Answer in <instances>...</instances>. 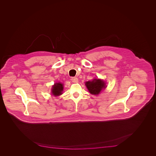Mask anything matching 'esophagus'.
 <instances>
[{
  "label": "esophagus",
  "instance_id": "obj_1",
  "mask_svg": "<svg viewBox=\"0 0 156 156\" xmlns=\"http://www.w3.org/2000/svg\"><path fill=\"white\" fill-rule=\"evenodd\" d=\"M71 80L73 82L76 83L78 82V78L76 77H72L71 78Z\"/></svg>",
  "mask_w": 156,
  "mask_h": 156
}]
</instances>
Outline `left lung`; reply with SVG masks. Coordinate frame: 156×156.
<instances>
[{
    "label": "left lung",
    "mask_w": 156,
    "mask_h": 156,
    "mask_svg": "<svg viewBox=\"0 0 156 156\" xmlns=\"http://www.w3.org/2000/svg\"><path fill=\"white\" fill-rule=\"evenodd\" d=\"M85 85L90 93L94 95L99 94L101 90L106 87L104 81L99 79H94L92 81H87L85 83Z\"/></svg>",
    "instance_id": "left-lung-1"
}]
</instances>
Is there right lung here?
I'll use <instances>...</instances> for the list:
<instances>
[{
    "label": "right lung",
    "mask_w": 156,
    "mask_h": 156,
    "mask_svg": "<svg viewBox=\"0 0 156 156\" xmlns=\"http://www.w3.org/2000/svg\"><path fill=\"white\" fill-rule=\"evenodd\" d=\"M63 86L62 83H55L52 86V94L55 96L62 94V91H63Z\"/></svg>",
    "instance_id": "right-lung-1"
}]
</instances>
